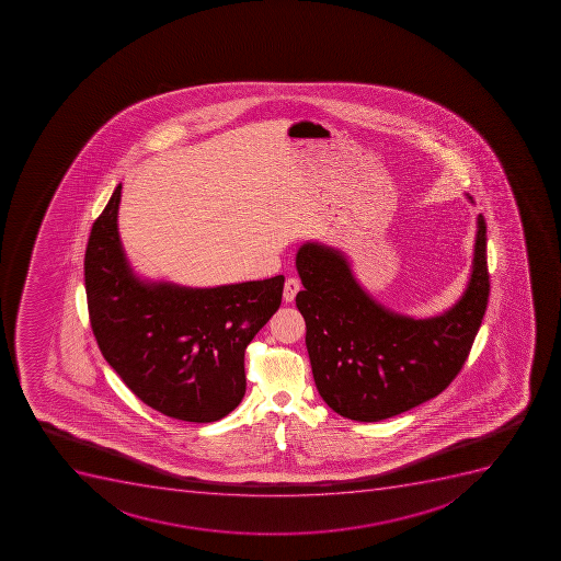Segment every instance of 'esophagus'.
Listing matches in <instances>:
<instances>
[{"instance_id": "34e87169", "label": "esophagus", "mask_w": 561, "mask_h": 561, "mask_svg": "<svg viewBox=\"0 0 561 561\" xmlns=\"http://www.w3.org/2000/svg\"><path fill=\"white\" fill-rule=\"evenodd\" d=\"M302 288V284L298 280L297 277L286 278V284H284V300L286 302H293L295 297H297V293Z\"/></svg>"}]
</instances>
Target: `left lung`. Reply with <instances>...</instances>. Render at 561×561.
Returning <instances> with one entry per match:
<instances>
[{
    "label": "left lung",
    "instance_id": "8db88e82",
    "mask_svg": "<svg viewBox=\"0 0 561 561\" xmlns=\"http://www.w3.org/2000/svg\"><path fill=\"white\" fill-rule=\"evenodd\" d=\"M297 270L304 284L297 307L318 391L345 419L379 422L434 399L463 368L490 295L486 221L478 216L463 297L439 317L414 320L379 306L331 247L302 244Z\"/></svg>",
    "mask_w": 561,
    "mask_h": 561
}]
</instances>
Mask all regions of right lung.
I'll list each match as a JSON object with an SVG mask.
<instances>
[{"mask_svg": "<svg viewBox=\"0 0 561 561\" xmlns=\"http://www.w3.org/2000/svg\"><path fill=\"white\" fill-rule=\"evenodd\" d=\"M117 185L89 236L83 275L89 322L108 365L151 410L216 422L247 390L244 351L283 302L284 277L218 288L142 283L117 234Z\"/></svg>", "mask_w": 561, "mask_h": 561, "instance_id": "1", "label": "right lung"}]
</instances>
